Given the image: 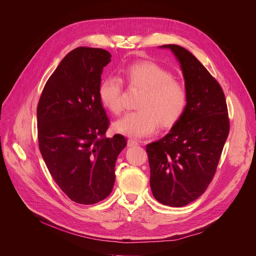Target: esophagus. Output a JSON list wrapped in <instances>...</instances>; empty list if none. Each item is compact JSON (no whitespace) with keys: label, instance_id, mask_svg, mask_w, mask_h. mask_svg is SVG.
<instances>
[{"label":"esophagus","instance_id":"obj_1","mask_svg":"<svg viewBox=\"0 0 256 256\" xmlns=\"http://www.w3.org/2000/svg\"><path fill=\"white\" fill-rule=\"evenodd\" d=\"M128 146H137V145H139V142H137L134 139H128Z\"/></svg>","mask_w":256,"mask_h":256}]
</instances>
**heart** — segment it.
<instances>
[{
  "instance_id": "obj_1",
  "label": "heart",
  "mask_w": 256,
  "mask_h": 256,
  "mask_svg": "<svg viewBox=\"0 0 256 256\" xmlns=\"http://www.w3.org/2000/svg\"><path fill=\"white\" fill-rule=\"evenodd\" d=\"M120 78L108 77L100 82L98 98L103 106L118 115L122 111V82L141 90L138 110L126 113L115 122L118 132L141 138L160 128H172L183 116L188 92L185 85L173 78L162 66L151 62L132 64L122 71Z\"/></svg>"
}]
</instances>
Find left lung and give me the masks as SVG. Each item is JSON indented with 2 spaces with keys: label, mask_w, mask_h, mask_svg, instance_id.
I'll return each mask as SVG.
<instances>
[{
  "label": "left lung",
  "mask_w": 256,
  "mask_h": 256,
  "mask_svg": "<svg viewBox=\"0 0 256 256\" xmlns=\"http://www.w3.org/2000/svg\"><path fill=\"white\" fill-rule=\"evenodd\" d=\"M180 62L188 104L168 134L146 145L150 187L160 202L183 207L211 183L230 132L224 92L202 64L185 48L170 44Z\"/></svg>",
  "instance_id": "1"
}]
</instances>
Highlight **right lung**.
I'll return each instance as SVG.
<instances>
[{"instance_id":"1","label":"right lung","mask_w":256,"mask_h":256,"mask_svg":"<svg viewBox=\"0 0 256 256\" xmlns=\"http://www.w3.org/2000/svg\"><path fill=\"white\" fill-rule=\"evenodd\" d=\"M107 50L77 47L47 80L37 107L38 142L49 173L70 200L92 205L106 198L115 162L126 146L122 134L107 138L110 122L98 98Z\"/></svg>"}]
</instances>
